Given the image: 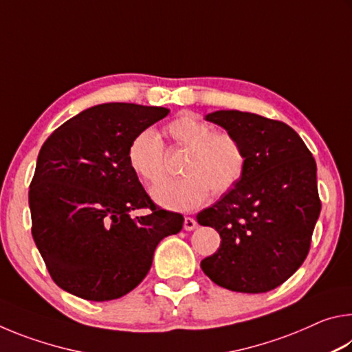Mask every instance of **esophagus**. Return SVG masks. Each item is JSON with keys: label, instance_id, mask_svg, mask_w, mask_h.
<instances>
[{"label": "esophagus", "instance_id": "obj_1", "mask_svg": "<svg viewBox=\"0 0 352 352\" xmlns=\"http://www.w3.org/2000/svg\"><path fill=\"white\" fill-rule=\"evenodd\" d=\"M195 226H197V222H195V219L192 217H184V223H183V228L186 231L194 230Z\"/></svg>", "mask_w": 352, "mask_h": 352}]
</instances>
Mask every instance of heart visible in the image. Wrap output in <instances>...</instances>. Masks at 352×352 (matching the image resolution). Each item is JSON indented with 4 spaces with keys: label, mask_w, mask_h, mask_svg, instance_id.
I'll return each instance as SVG.
<instances>
[{
    "label": "heart",
    "mask_w": 352,
    "mask_h": 352,
    "mask_svg": "<svg viewBox=\"0 0 352 352\" xmlns=\"http://www.w3.org/2000/svg\"><path fill=\"white\" fill-rule=\"evenodd\" d=\"M174 148L188 151L183 163L186 175L162 182L166 175L164 146L151 129L140 132L127 148V162L136 175L157 184L152 195L158 205L172 211H190L214 195L230 192L247 170V152L228 132H216L211 124L192 115H182L166 127Z\"/></svg>",
    "instance_id": "b5f03b06"
}]
</instances>
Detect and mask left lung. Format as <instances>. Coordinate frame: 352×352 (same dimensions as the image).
Masks as SVG:
<instances>
[{"label":"left lung","mask_w":352,"mask_h":352,"mask_svg":"<svg viewBox=\"0 0 352 352\" xmlns=\"http://www.w3.org/2000/svg\"><path fill=\"white\" fill-rule=\"evenodd\" d=\"M234 135L247 152L242 180L197 222L220 234V247L200 262L220 287L243 294L276 289L300 269L321 211L317 164L294 129L239 110L206 116Z\"/></svg>","instance_id":"8db88e82"}]
</instances>
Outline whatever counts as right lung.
<instances>
[{
	"label": "right lung",
	"mask_w": 352,
	"mask_h": 352,
	"mask_svg": "<svg viewBox=\"0 0 352 352\" xmlns=\"http://www.w3.org/2000/svg\"><path fill=\"white\" fill-rule=\"evenodd\" d=\"M163 107L111 102L71 118L41 146L29 186L32 237L58 287L109 301L133 290L151 270L182 214L153 204L127 162L136 135L168 116ZM135 209L147 217L132 218Z\"/></svg>",
	"instance_id": "1"
}]
</instances>
